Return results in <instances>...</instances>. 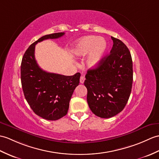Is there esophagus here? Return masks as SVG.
Returning <instances> with one entry per match:
<instances>
[{
	"label": "esophagus",
	"mask_w": 159,
	"mask_h": 159,
	"mask_svg": "<svg viewBox=\"0 0 159 159\" xmlns=\"http://www.w3.org/2000/svg\"><path fill=\"white\" fill-rule=\"evenodd\" d=\"M84 80H85V78H84V76H81L80 78V83L83 84L84 82Z\"/></svg>",
	"instance_id": "34e87169"
}]
</instances>
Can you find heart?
<instances>
[{"instance_id":"obj_1","label":"heart","mask_w":159,"mask_h":159,"mask_svg":"<svg viewBox=\"0 0 159 159\" xmlns=\"http://www.w3.org/2000/svg\"><path fill=\"white\" fill-rule=\"evenodd\" d=\"M107 49V43L103 39L96 36H87L80 39L75 49L77 56H84L89 52L87 64L90 68H96L100 64Z\"/></svg>"}]
</instances>
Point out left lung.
I'll return each instance as SVG.
<instances>
[{"instance_id": "obj_1", "label": "left lung", "mask_w": 159, "mask_h": 159, "mask_svg": "<svg viewBox=\"0 0 159 159\" xmlns=\"http://www.w3.org/2000/svg\"><path fill=\"white\" fill-rule=\"evenodd\" d=\"M113 46L95 68L88 70L84 84L87 100L95 115L108 119L120 112L129 98L133 84L132 58L127 47L111 36Z\"/></svg>"}]
</instances>
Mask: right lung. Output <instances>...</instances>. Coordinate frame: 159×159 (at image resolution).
Listing matches in <instances>:
<instances>
[{
	"instance_id": "add662e5",
	"label": "right lung",
	"mask_w": 159,
	"mask_h": 159,
	"mask_svg": "<svg viewBox=\"0 0 159 159\" xmlns=\"http://www.w3.org/2000/svg\"><path fill=\"white\" fill-rule=\"evenodd\" d=\"M64 32L42 36L25 51L21 64V81L25 99L36 114L44 119L56 120L66 115L80 74L64 76L40 68L34 57L35 45L47 39L61 37Z\"/></svg>"
}]
</instances>
